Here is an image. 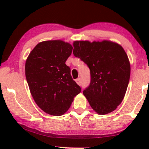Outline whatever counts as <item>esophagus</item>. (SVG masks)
<instances>
[{"label": "esophagus", "mask_w": 149, "mask_h": 149, "mask_svg": "<svg viewBox=\"0 0 149 149\" xmlns=\"http://www.w3.org/2000/svg\"><path fill=\"white\" fill-rule=\"evenodd\" d=\"M76 82L78 85H81V80H80V78H77L76 80Z\"/></svg>", "instance_id": "esophagus-1"}]
</instances>
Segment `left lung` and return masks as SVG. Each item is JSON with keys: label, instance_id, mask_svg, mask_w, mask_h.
Returning a JSON list of instances; mask_svg holds the SVG:
<instances>
[{"label": "left lung", "instance_id": "left-lung-1", "mask_svg": "<svg viewBox=\"0 0 149 149\" xmlns=\"http://www.w3.org/2000/svg\"><path fill=\"white\" fill-rule=\"evenodd\" d=\"M73 53L88 66L90 84L83 95L95 111L105 115L116 110L123 100L130 64L125 51L116 42L102 40L73 42Z\"/></svg>", "mask_w": 149, "mask_h": 149}]
</instances>
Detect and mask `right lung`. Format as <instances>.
Here are the masks:
<instances>
[{
  "label": "right lung",
  "mask_w": 149,
  "mask_h": 149,
  "mask_svg": "<svg viewBox=\"0 0 149 149\" xmlns=\"http://www.w3.org/2000/svg\"><path fill=\"white\" fill-rule=\"evenodd\" d=\"M73 47L61 40L37 44L25 64V75L34 101L46 113L59 116L71 107L81 88L65 64Z\"/></svg>",
  "instance_id": "1"
}]
</instances>
